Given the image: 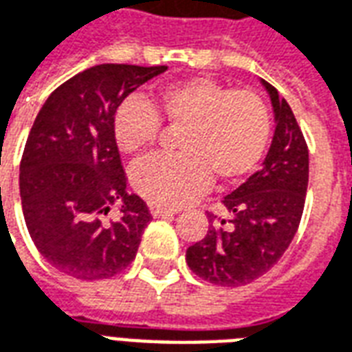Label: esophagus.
Wrapping results in <instances>:
<instances>
[{
	"instance_id": "obj_1",
	"label": "esophagus",
	"mask_w": 352,
	"mask_h": 352,
	"mask_svg": "<svg viewBox=\"0 0 352 352\" xmlns=\"http://www.w3.org/2000/svg\"><path fill=\"white\" fill-rule=\"evenodd\" d=\"M151 214H153L154 219H164V217H173V211L171 209H166V207H151Z\"/></svg>"
}]
</instances>
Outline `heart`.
I'll use <instances>...</instances> for the list:
<instances>
[{"instance_id":"b5f03b06","label":"heart","mask_w":352,"mask_h":352,"mask_svg":"<svg viewBox=\"0 0 352 352\" xmlns=\"http://www.w3.org/2000/svg\"><path fill=\"white\" fill-rule=\"evenodd\" d=\"M162 118L177 135L175 156L141 162L135 190L156 207L175 209L219 183H237L258 168L272 139V115L252 90H230L209 77L168 82L151 103L126 98L113 115V135L124 154L143 153L162 133Z\"/></svg>"}]
</instances>
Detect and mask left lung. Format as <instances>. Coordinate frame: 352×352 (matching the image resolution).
Returning a JSON list of instances; mask_svg holds the SVG:
<instances>
[{"label": "left lung", "instance_id": "left-lung-1", "mask_svg": "<svg viewBox=\"0 0 352 352\" xmlns=\"http://www.w3.org/2000/svg\"><path fill=\"white\" fill-rule=\"evenodd\" d=\"M275 113V133L262 169L222 199L230 219L209 213L206 237L186 249V264L219 287H243L277 264L302 221L309 151L285 98L262 80Z\"/></svg>", "mask_w": 352, "mask_h": 352}]
</instances>
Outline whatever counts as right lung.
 <instances>
[{
  "label": "right lung",
  "instance_id": "right-lung-1",
  "mask_svg": "<svg viewBox=\"0 0 352 352\" xmlns=\"http://www.w3.org/2000/svg\"><path fill=\"white\" fill-rule=\"evenodd\" d=\"M166 65L101 64L50 94L20 160V199L32 241L58 272L109 279L135 258L151 222L143 199L126 192L113 135L116 107ZM116 201L118 219H107Z\"/></svg>",
  "mask_w": 352,
  "mask_h": 352
}]
</instances>
